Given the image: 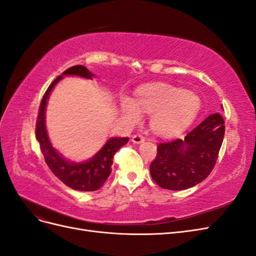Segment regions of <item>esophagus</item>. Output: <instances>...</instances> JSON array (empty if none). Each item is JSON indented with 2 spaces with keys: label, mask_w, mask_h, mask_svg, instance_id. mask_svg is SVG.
Returning a JSON list of instances; mask_svg holds the SVG:
<instances>
[{
  "label": "esophagus",
  "mask_w": 256,
  "mask_h": 256,
  "mask_svg": "<svg viewBox=\"0 0 256 256\" xmlns=\"http://www.w3.org/2000/svg\"><path fill=\"white\" fill-rule=\"evenodd\" d=\"M131 140H132V142L136 143V144H140V143L144 142L145 138H144V136H141V134H134V136H132V138H131Z\"/></svg>",
  "instance_id": "esophagus-1"
}]
</instances>
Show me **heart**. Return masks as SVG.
Segmentation results:
<instances>
[{"label":"heart","instance_id":"b5f03b06","mask_svg":"<svg viewBox=\"0 0 256 256\" xmlns=\"http://www.w3.org/2000/svg\"><path fill=\"white\" fill-rule=\"evenodd\" d=\"M200 98L168 84H152L136 92V102L122 97V111L127 120L136 122L142 112L152 114L150 125L157 134L172 136L180 134L196 118Z\"/></svg>","mask_w":256,"mask_h":256}]
</instances>
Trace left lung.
Masks as SVG:
<instances>
[{
  "mask_svg": "<svg viewBox=\"0 0 256 256\" xmlns=\"http://www.w3.org/2000/svg\"><path fill=\"white\" fill-rule=\"evenodd\" d=\"M224 132V120L214 113L184 140L159 143L157 156L150 166L154 182L168 190H186L203 182L214 168Z\"/></svg>",
  "mask_w": 256,
  "mask_h": 256,
  "instance_id": "left-lung-1",
  "label": "left lung"
}]
</instances>
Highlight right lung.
Returning a JSON list of instances; mask_svg holds the SVG:
<instances>
[{"instance_id": "right-lung-1", "label": "right lung", "mask_w": 256, "mask_h": 256, "mask_svg": "<svg viewBox=\"0 0 256 256\" xmlns=\"http://www.w3.org/2000/svg\"><path fill=\"white\" fill-rule=\"evenodd\" d=\"M63 74H74L92 79V74L86 67L76 65L66 69ZM63 74L58 76L46 90L42 99L40 111L36 122V138L40 142V152L44 154V161L52 173L60 182H63L69 188L79 191H96L100 189L111 174V166L113 164V157L122 146L127 144L129 138H112L106 143L90 160L83 164H72L65 160L53 148L46 130L44 110L47 99L52 88L62 78Z\"/></svg>"}]
</instances>
